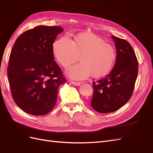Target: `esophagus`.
I'll return each mask as SVG.
<instances>
[{
    "label": "esophagus",
    "instance_id": "esophagus-1",
    "mask_svg": "<svg viewBox=\"0 0 153 153\" xmlns=\"http://www.w3.org/2000/svg\"><path fill=\"white\" fill-rule=\"evenodd\" d=\"M71 83H72V84H73V85H76V86H78V85H80L81 84V82H79L71 81Z\"/></svg>",
    "mask_w": 153,
    "mask_h": 153
}]
</instances>
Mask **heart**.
Returning <instances> with one entry per match:
<instances>
[{
	"label": "heart",
	"instance_id": "heart-1",
	"mask_svg": "<svg viewBox=\"0 0 153 153\" xmlns=\"http://www.w3.org/2000/svg\"><path fill=\"white\" fill-rule=\"evenodd\" d=\"M55 59L64 68L78 60L80 63L68 70V74L75 79H82L90 75L94 78L102 77L113 69L116 60V52L111 45L91 33L77 34L70 40L62 36L53 44Z\"/></svg>",
	"mask_w": 153,
	"mask_h": 153
}]
</instances>
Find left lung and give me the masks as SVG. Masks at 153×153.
Listing matches in <instances>:
<instances>
[{"label": "left lung", "mask_w": 153, "mask_h": 153, "mask_svg": "<svg viewBox=\"0 0 153 153\" xmlns=\"http://www.w3.org/2000/svg\"><path fill=\"white\" fill-rule=\"evenodd\" d=\"M117 49L114 68L104 78L93 82V108L100 113L114 112L129 101L133 93L138 71V62L131 44L112 36Z\"/></svg>", "instance_id": "8db88e82"}]
</instances>
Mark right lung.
Returning a JSON list of instances; mask_svg holds the SVG:
<instances>
[{
	"instance_id": "1",
	"label": "right lung",
	"mask_w": 153,
	"mask_h": 153,
	"mask_svg": "<svg viewBox=\"0 0 153 153\" xmlns=\"http://www.w3.org/2000/svg\"><path fill=\"white\" fill-rule=\"evenodd\" d=\"M62 31L59 26H36L20 35L11 49L7 67L11 95L16 104L30 114L50 112L59 86L66 81L52 49Z\"/></svg>"
}]
</instances>
